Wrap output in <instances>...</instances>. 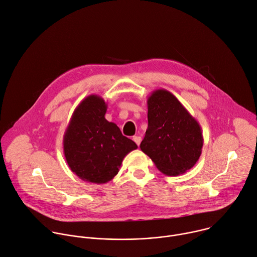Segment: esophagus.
Masks as SVG:
<instances>
[{
  "label": "esophagus",
  "instance_id": "1",
  "mask_svg": "<svg viewBox=\"0 0 257 257\" xmlns=\"http://www.w3.org/2000/svg\"><path fill=\"white\" fill-rule=\"evenodd\" d=\"M133 140H134V142L138 145V146H140V144H141V141H142V139H141V137H139V136H135L134 138H133Z\"/></svg>",
  "mask_w": 257,
  "mask_h": 257
}]
</instances>
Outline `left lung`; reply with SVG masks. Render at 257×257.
<instances>
[{"label": "left lung", "instance_id": "obj_1", "mask_svg": "<svg viewBox=\"0 0 257 257\" xmlns=\"http://www.w3.org/2000/svg\"><path fill=\"white\" fill-rule=\"evenodd\" d=\"M148 128L141 150L158 170L178 176L198 161L203 146L197 120L169 91L157 89L147 100Z\"/></svg>", "mask_w": 257, "mask_h": 257}]
</instances>
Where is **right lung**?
I'll return each mask as SVG.
<instances>
[{"instance_id":"obj_1","label":"right lung","mask_w":257,"mask_h":257,"mask_svg":"<svg viewBox=\"0 0 257 257\" xmlns=\"http://www.w3.org/2000/svg\"><path fill=\"white\" fill-rule=\"evenodd\" d=\"M107 104L99 95L84 98L74 110L63 145L70 169L82 180L106 183L119 171L137 144L122 136L119 127L105 118Z\"/></svg>"}]
</instances>
